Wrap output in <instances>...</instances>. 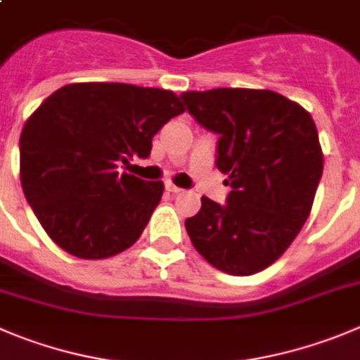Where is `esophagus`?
<instances>
[{
    "instance_id": "1",
    "label": "esophagus",
    "mask_w": 360,
    "mask_h": 360,
    "mask_svg": "<svg viewBox=\"0 0 360 360\" xmlns=\"http://www.w3.org/2000/svg\"><path fill=\"white\" fill-rule=\"evenodd\" d=\"M167 191H170V193H181L183 190L179 186H176L174 183H167Z\"/></svg>"
}]
</instances>
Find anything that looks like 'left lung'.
Listing matches in <instances>:
<instances>
[{"label":"left lung","instance_id":"left-lung-1","mask_svg":"<svg viewBox=\"0 0 360 360\" xmlns=\"http://www.w3.org/2000/svg\"><path fill=\"white\" fill-rule=\"evenodd\" d=\"M188 112L220 134L217 167L229 179L226 206L202 197L186 218L200 256L229 275L264 270L288 250L309 218L323 172L311 113L261 89L183 92Z\"/></svg>","mask_w":360,"mask_h":360}]
</instances>
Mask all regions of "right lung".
<instances>
[{
	"instance_id": "obj_1",
	"label": "right lung",
	"mask_w": 360,
	"mask_h": 360,
	"mask_svg": "<svg viewBox=\"0 0 360 360\" xmlns=\"http://www.w3.org/2000/svg\"><path fill=\"white\" fill-rule=\"evenodd\" d=\"M184 106L172 90L70 83L22 127L21 184L48 236L79 259H106L139 240L163 195L161 181L119 174L147 158L153 136Z\"/></svg>"
}]
</instances>
